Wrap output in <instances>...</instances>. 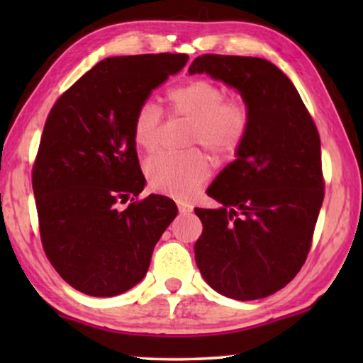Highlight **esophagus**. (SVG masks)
Returning <instances> with one entry per match:
<instances>
[{
	"instance_id": "obj_1",
	"label": "esophagus",
	"mask_w": 363,
	"mask_h": 363,
	"mask_svg": "<svg viewBox=\"0 0 363 363\" xmlns=\"http://www.w3.org/2000/svg\"><path fill=\"white\" fill-rule=\"evenodd\" d=\"M178 210H180L182 215H190L193 211V206L190 203H183V201H178Z\"/></svg>"
}]
</instances>
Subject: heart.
<instances>
[{
  "label": "heart",
  "instance_id": "b5f03b06",
  "mask_svg": "<svg viewBox=\"0 0 363 363\" xmlns=\"http://www.w3.org/2000/svg\"><path fill=\"white\" fill-rule=\"evenodd\" d=\"M168 112L191 122L190 143H200L218 160L236 155L251 127V107L242 96H223V89L208 79H191L168 89ZM162 132V112L145 101L132 118V137L138 148L153 153ZM210 162L201 152L160 153L147 163V177L155 190L186 196L210 177Z\"/></svg>",
  "mask_w": 363,
  "mask_h": 363
}]
</instances>
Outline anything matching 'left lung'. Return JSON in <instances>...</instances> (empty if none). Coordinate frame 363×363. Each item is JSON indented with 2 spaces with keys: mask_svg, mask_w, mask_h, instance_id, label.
<instances>
[{
  "mask_svg": "<svg viewBox=\"0 0 363 363\" xmlns=\"http://www.w3.org/2000/svg\"><path fill=\"white\" fill-rule=\"evenodd\" d=\"M188 72L235 87L251 107L236 160L206 190L221 206L195 208L196 266L220 294L261 299L294 279L309 255L325 185L319 132L294 84L266 59L203 54Z\"/></svg>",
  "mask_w": 363,
  "mask_h": 363,
  "instance_id": "8db88e82",
  "label": "left lung"
}]
</instances>
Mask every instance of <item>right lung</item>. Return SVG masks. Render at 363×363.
Listing matches in <instances>:
<instances>
[{"mask_svg":"<svg viewBox=\"0 0 363 363\" xmlns=\"http://www.w3.org/2000/svg\"><path fill=\"white\" fill-rule=\"evenodd\" d=\"M186 61V54L170 52L107 57L49 112L33 167L39 233L54 269L84 294L112 297L138 284L175 220L177 205L168 196L135 200L145 177L132 118Z\"/></svg>","mask_w":363,"mask_h":363,"instance_id":"right-lung-1","label":"right lung"}]
</instances>
